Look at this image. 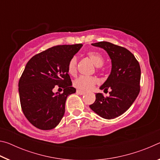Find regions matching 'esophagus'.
<instances>
[{"label": "esophagus", "mask_w": 160, "mask_h": 160, "mask_svg": "<svg viewBox=\"0 0 160 160\" xmlns=\"http://www.w3.org/2000/svg\"><path fill=\"white\" fill-rule=\"evenodd\" d=\"M77 93L78 94H80V95H82V94H85V92L82 91V90H77Z\"/></svg>", "instance_id": "1"}]
</instances>
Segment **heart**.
<instances>
[{"label": "heart", "instance_id": "heart-1", "mask_svg": "<svg viewBox=\"0 0 160 160\" xmlns=\"http://www.w3.org/2000/svg\"><path fill=\"white\" fill-rule=\"evenodd\" d=\"M88 56L94 66L97 67L102 66L104 63V58L101 54L97 51H90L88 53ZM77 63L78 58L76 56L72 57L69 61L68 66V70L70 75H75L76 73ZM97 82H98V79L94 77L80 76L74 80L73 85L75 88L80 89V90H88L92 88Z\"/></svg>", "mask_w": 160, "mask_h": 160}]
</instances>
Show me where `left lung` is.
<instances>
[{
  "label": "left lung",
  "mask_w": 160,
  "mask_h": 160,
  "mask_svg": "<svg viewBox=\"0 0 160 160\" xmlns=\"http://www.w3.org/2000/svg\"><path fill=\"white\" fill-rule=\"evenodd\" d=\"M107 51L112 61L110 75L100 90L111 89L109 96L95 94L96 100L90 109L105 119H113L122 115L130 107L140 92V67L133 54L126 48L107 42L92 44Z\"/></svg>",
  "instance_id": "8db88e82"
}]
</instances>
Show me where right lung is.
<instances>
[{"mask_svg": "<svg viewBox=\"0 0 160 160\" xmlns=\"http://www.w3.org/2000/svg\"><path fill=\"white\" fill-rule=\"evenodd\" d=\"M82 47V44L56 46L34 56L27 63L18 90L22 110L36 128L53 129L63 117L67 97L76 92L68 66ZM57 86L64 88L62 94L52 92Z\"/></svg>", "mask_w": 160, "mask_h": 160, "instance_id": "add662e5", "label": "right lung"}]
</instances>
